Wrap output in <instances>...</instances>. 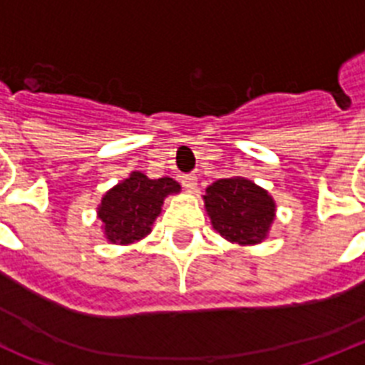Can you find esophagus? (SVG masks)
<instances>
[{
    "label": "esophagus",
    "mask_w": 365,
    "mask_h": 365,
    "mask_svg": "<svg viewBox=\"0 0 365 365\" xmlns=\"http://www.w3.org/2000/svg\"><path fill=\"white\" fill-rule=\"evenodd\" d=\"M196 183H198V178H196L195 175H183L182 176V185L185 187V189H189V190L196 189Z\"/></svg>",
    "instance_id": "esophagus-1"
}]
</instances>
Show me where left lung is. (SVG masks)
<instances>
[{
	"label": "left lung",
	"mask_w": 365,
	"mask_h": 365,
	"mask_svg": "<svg viewBox=\"0 0 365 365\" xmlns=\"http://www.w3.org/2000/svg\"><path fill=\"white\" fill-rule=\"evenodd\" d=\"M203 203L215 231L238 245H255L267 238L277 212L267 190L242 176L216 180L207 187Z\"/></svg>",
	"instance_id": "left-lung-1"
}]
</instances>
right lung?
Returning a JSON list of instances; mask_svg holds the SVG:
<instances>
[{
	"label": "right lung",
	"instance_id": "right-lung-1",
	"mask_svg": "<svg viewBox=\"0 0 365 365\" xmlns=\"http://www.w3.org/2000/svg\"><path fill=\"white\" fill-rule=\"evenodd\" d=\"M180 189V183L173 178L150 180L140 170H133L129 178L107 190L98 205L105 238L120 245L145 238L162 212L163 200Z\"/></svg>",
	"mask_w": 365,
	"mask_h": 365
}]
</instances>
